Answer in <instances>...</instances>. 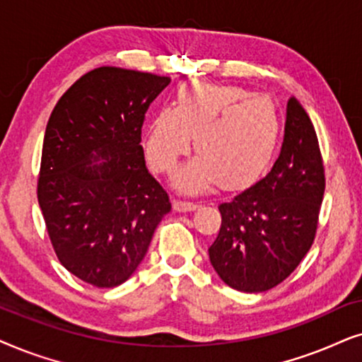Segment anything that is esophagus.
Wrapping results in <instances>:
<instances>
[{"label":"esophagus","instance_id":"esophagus-1","mask_svg":"<svg viewBox=\"0 0 362 362\" xmlns=\"http://www.w3.org/2000/svg\"><path fill=\"white\" fill-rule=\"evenodd\" d=\"M197 204L194 202H182V200H175L173 202V210L178 211V214H184V211H192L197 209Z\"/></svg>","mask_w":362,"mask_h":362}]
</instances>
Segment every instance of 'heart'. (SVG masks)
Masks as SVG:
<instances>
[{
	"label": "heart",
	"mask_w": 362,
	"mask_h": 362,
	"mask_svg": "<svg viewBox=\"0 0 362 362\" xmlns=\"http://www.w3.org/2000/svg\"><path fill=\"white\" fill-rule=\"evenodd\" d=\"M276 105L238 86L189 83L180 86L173 107H160L146 125L144 147L156 172L170 173L190 148L199 153L173 175L184 194H200L218 182L242 189L272 162L279 139Z\"/></svg>",
	"instance_id": "b5f03b06"
}]
</instances>
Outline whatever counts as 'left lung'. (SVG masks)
Returning <instances> with one entry per match:
<instances>
[{"mask_svg":"<svg viewBox=\"0 0 362 362\" xmlns=\"http://www.w3.org/2000/svg\"><path fill=\"white\" fill-rule=\"evenodd\" d=\"M322 195L325 167L315 127L291 98L272 170L218 205L221 226L209 257L221 281L243 293H262L290 276L315 240Z\"/></svg>","mask_w":362,"mask_h":362,"instance_id":"obj_1","label":"left lung"}]
</instances>
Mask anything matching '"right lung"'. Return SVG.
Listing matches in <instances>:
<instances>
[{
  "instance_id": "add662e5",
  "label": "right lung",
  "mask_w": 362,
  "mask_h": 362,
  "mask_svg": "<svg viewBox=\"0 0 362 362\" xmlns=\"http://www.w3.org/2000/svg\"><path fill=\"white\" fill-rule=\"evenodd\" d=\"M168 83L98 67L62 94L47 120L37 202L61 264L93 286L127 281L172 209L141 146L148 105Z\"/></svg>"
}]
</instances>
